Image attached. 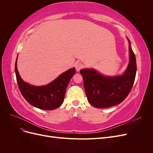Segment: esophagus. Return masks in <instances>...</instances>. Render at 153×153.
<instances>
[{"mask_svg":"<svg viewBox=\"0 0 153 153\" xmlns=\"http://www.w3.org/2000/svg\"><path fill=\"white\" fill-rule=\"evenodd\" d=\"M75 67L76 68V70L77 71H79L80 69L83 68V65H82V63H80L79 62H77L75 64Z\"/></svg>","mask_w":153,"mask_h":153,"instance_id":"1","label":"esophagus"}]
</instances>
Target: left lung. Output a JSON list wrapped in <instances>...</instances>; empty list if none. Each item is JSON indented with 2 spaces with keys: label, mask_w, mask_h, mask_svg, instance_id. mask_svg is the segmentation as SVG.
Instances as JSON below:
<instances>
[{
  "label": "left lung",
  "mask_w": 153,
  "mask_h": 153,
  "mask_svg": "<svg viewBox=\"0 0 153 153\" xmlns=\"http://www.w3.org/2000/svg\"><path fill=\"white\" fill-rule=\"evenodd\" d=\"M129 41V62L121 76H105L94 69H82L87 100L96 108H104L121 103L130 92L137 72L135 55Z\"/></svg>",
  "instance_id": "obj_1"
}]
</instances>
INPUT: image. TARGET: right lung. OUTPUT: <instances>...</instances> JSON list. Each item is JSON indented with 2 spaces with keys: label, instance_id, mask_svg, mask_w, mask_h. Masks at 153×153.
<instances>
[{
  "label": "right lung",
  "instance_id": "add662e5",
  "mask_svg": "<svg viewBox=\"0 0 153 153\" xmlns=\"http://www.w3.org/2000/svg\"><path fill=\"white\" fill-rule=\"evenodd\" d=\"M15 69L17 84L24 98L31 105L46 110L56 109L62 105L67 86L76 72L75 68H73L62 73L48 85L34 86L21 78L17 69V58Z\"/></svg>",
  "mask_w": 153,
  "mask_h": 153
}]
</instances>
